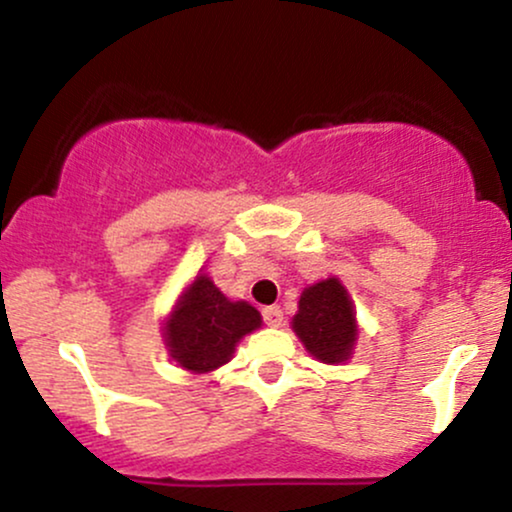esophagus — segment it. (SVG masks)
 Returning <instances> with one entry per match:
<instances>
[{"instance_id":"34e87169","label":"esophagus","mask_w":512,"mask_h":512,"mask_svg":"<svg viewBox=\"0 0 512 512\" xmlns=\"http://www.w3.org/2000/svg\"><path fill=\"white\" fill-rule=\"evenodd\" d=\"M264 322H267V326H274V329H279V326L283 324V310L281 307H276V305H272V307H264Z\"/></svg>"}]
</instances>
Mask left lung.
<instances>
[{"instance_id":"left-lung-1","label":"left lung","mask_w":512,"mask_h":512,"mask_svg":"<svg viewBox=\"0 0 512 512\" xmlns=\"http://www.w3.org/2000/svg\"><path fill=\"white\" fill-rule=\"evenodd\" d=\"M291 326L307 353L324 365H346L360 336L355 305L338 276L312 283L300 293Z\"/></svg>"}]
</instances>
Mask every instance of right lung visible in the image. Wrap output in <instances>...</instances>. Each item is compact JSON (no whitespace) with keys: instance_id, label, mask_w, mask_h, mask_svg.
Masks as SVG:
<instances>
[{"instance_id":"right-lung-1","label":"right lung","mask_w":512,"mask_h":512,"mask_svg":"<svg viewBox=\"0 0 512 512\" xmlns=\"http://www.w3.org/2000/svg\"><path fill=\"white\" fill-rule=\"evenodd\" d=\"M260 326L262 315L255 307L226 298L212 276L200 272L164 317L162 338L178 367L207 374L231 362L238 343Z\"/></svg>"}]
</instances>
